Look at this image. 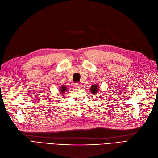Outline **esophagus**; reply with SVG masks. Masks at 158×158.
<instances>
[{"mask_svg":"<svg viewBox=\"0 0 158 158\" xmlns=\"http://www.w3.org/2000/svg\"><path fill=\"white\" fill-rule=\"evenodd\" d=\"M75 86L76 88H81V86H82V84H79V83H76L75 85Z\"/></svg>","mask_w":158,"mask_h":158,"instance_id":"esophagus-1","label":"esophagus"}]
</instances>
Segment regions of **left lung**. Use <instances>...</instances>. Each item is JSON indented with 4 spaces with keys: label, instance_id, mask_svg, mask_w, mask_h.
<instances>
[{
    "label": "left lung",
    "instance_id": "8db88e82",
    "mask_svg": "<svg viewBox=\"0 0 158 158\" xmlns=\"http://www.w3.org/2000/svg\"><path fill=\"white\" fill-rule=\"evenodd\" d=\"M100 89V87L98 86V85L97 84H94L92 85V86L90 87V92L92 93V94H96V93L98 92V90Z\"/></svg>",
    "mask_w": 158,
    "mask_h": 158
}]
</instances>
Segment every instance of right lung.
<instances>
[{
	"instance_id": "right-lung-1",
	"label": "right lung",
	"mask_w": 158,
	"mask_h": 158,
	"mask_svg": "<svg viewBox=\"0 0 158 158\" xmlns=\"http://www.w3.org/2000/svg\"><path fill=\"white\" fill-rule=\"evenodd\" d=\"M67 86H66V85H61L60 86V89H59V92L60 94H62V95H63V94H65V92H66L67 91Z\"/></svg>"
}]
</instances>
